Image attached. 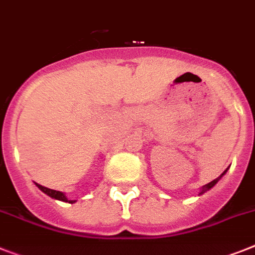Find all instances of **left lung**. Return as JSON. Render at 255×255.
Here are the masks:
<instances>
[{"label": "left lung", "instance_id": "1", "mask_svg": "<svg viewBox=\"0 0 255 255\" xmlns=\"http://www.w3.org/2000/svg\"><path fill=\"white\" fill-rule=\"evenodd\" d=\"M226 172H227V170H226V171H224L223 174L220 175V176H219V177H217V179H215V180L210 181V183H209V184H206V185H204V187H202V189H201L200 194H204V193H205V192H207V190H209V189H211V188H213V187H214V185H215V184H217V183H218V181H219V179H220V177L223 176V175H224V174H226Z\"/></svg>", "mask_w": 255, "mask_h": 255}]
</instances>
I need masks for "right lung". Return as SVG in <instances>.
I'll use <instances>...</instances> for the list:
<instances>
[{"mask_svg":"<svg viewBox=\"0 0 255 255\" xmlns=\"http://www.w3.org/2000/svg\"><path fill=\"white\" fill-rule=\"evenodd\" d=\"M36 185L38 187V189H41L44 193H46L48 196H50L51 198H55V200H59V201H63V202H68V204H74L75 201H70L66 198V196L62 192L59 190H54V189H49V188L44 187V185H40V184L36 183Z\"/></svg>","mask_w":255,"mask_h":255,"instance_id":"right-lung-1","label":"right lung"}]
</instances>
